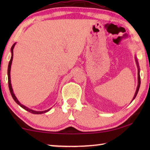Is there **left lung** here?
I'll return each mask as SVG.
<instances>
[{"label":"left lung","instance_id":"obj_1","mask_svg":"<svg viewBox=\"0 0 150 150\" xmlns=\"http://www.w3.org/2000/svg\"><path fill=\"white\" fill-rule=\"evenodd\" d=\"M135 59H136V62L137 67H138V87H137L136 93H135V95H134V96L132 100L134 99V98H136L137 94H138V91H139V86H140V83H141V81H140V75H139V65H138V60H137V59H136V57L135 58Z\"/></svg>","mask_w":150,"mask_h":150}]
</instances>
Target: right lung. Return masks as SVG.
<instances>
[{
	"label": "right lung",
	"mask_w": 150,
	"mask_h": 150,
	"mask_svg": "<svg viewBox=\"0 0 150 150\" xmlns=\"http://www.w3.org/2000/svg\"><path fill=\"white\" fill-rule=\"evenodd\" d=\"M15 45H16V43H14V44L12 45V46L11 47V60H10L9 63H8V87H9V90H10V92H11V95L12 96V98H13V99L14 100L15 102H16L18 105H20V106L22 108L25 109V110L30 112H31L32 114H34V115H40V114H44L45 112H47L49 111L51 108L48 109V110H44V111H35L34 110H32V109H30L29 108L26 107V106H25L24 105H22L21 103H20L18 100L17 99V98L16 97V96L14 94L13 92V89H12V85H11V65H12V59H13V49L15 46Z\"/></svg>",
	"instance_id": "right-lung-1"
}]
</instances>
